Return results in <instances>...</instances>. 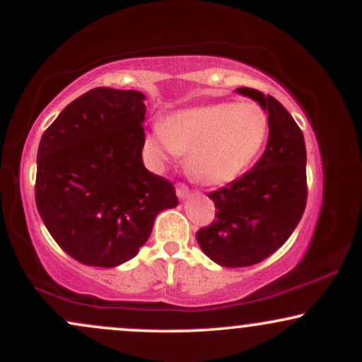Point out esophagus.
I'll return each mask as SVG.
<instances>
[{"label": "esophagus", "instance_id": "34e87169", "mask_svg": "<svg viewBox=\"0 0 362 362\" xmlns=\"http://www.w3.org/2000/svg\"><path fill=\"white\" fill-rule=\"evenodd\" d=\"M177 195L178 199L185 201V199L190 197V189L185 184H177Z\"/></svg>", "mask_w": 362, "mask_h": 362}]
</instances>
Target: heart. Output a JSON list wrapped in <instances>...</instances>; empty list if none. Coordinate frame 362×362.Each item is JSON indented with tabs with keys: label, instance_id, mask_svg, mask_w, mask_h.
I'll list each match as a JSON object with an SVG mask.
<instances>
[{
	"label": "heart",
	"instance_id": "b5f03b06",
	"mask_svg": "<svg viewBox=\"0 0 362 362\" xmlns=\"http://www.w3.org/2000/svg\"><path fill=\"white\" fill-rule=\"evenodd\" d=\"M269 136L267 112L253 102H218L172 112L146 132L156 167L187 151V170L207 185L233 182L259 156Z\"/></svg>",
	"mask_w": 362,
	"mask_h": 362
}]
</instances>
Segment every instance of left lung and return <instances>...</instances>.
I'll list each match as a JSON object with an SVG mask.
<instances>
[{
    "instance_id": "obj_1",
    "label": "left lung",
    "mask_w": 362,
    "mask_h": 362,
    "mask_svg": "<svg viewBox=\"0 0 362 362\" xmlns=\"http://www.w3.org/2000/svg\"><path fill=\"white\" fill-rule=\"evenodd\" d=\"M267 112L269 139L250 172L216 192L211 226L195 235L201 250L221 267H248L279 250L306 206V148L301 129L271 95L236 88Z\"/></svg>"
}]
</instances>
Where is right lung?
Returning a JSON list of instances; mask_svg holds the SVG:
<instances>
[{"label": "right lung", "instance_id": "obj_1", "mask_svg": "<svg viewBox=\"0 0 362 362\" xmlns=\"http://www.w3.org/2000/svg\"><path fill=\"white\" fill-rule=\"evenodd\" d=\"M144 93L93 88L42 134L35 202L57 245L74 260L117 267L138 255L175 187L143 163Z\"/></svg>", "mask_w": 362, "mask_h": 362}]
</instances>
